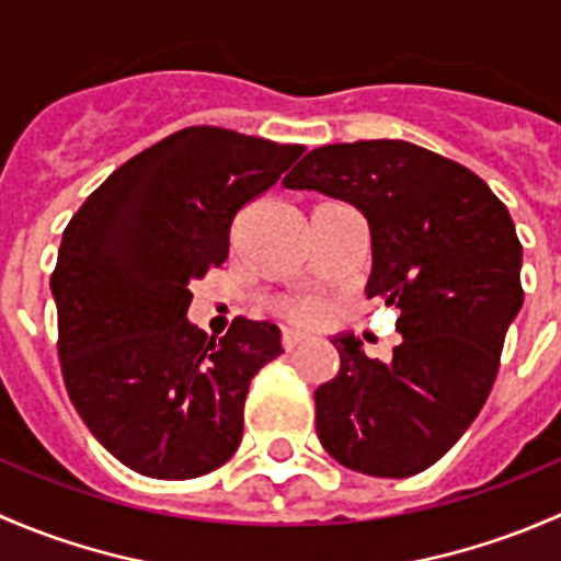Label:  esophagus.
<instances>
[{
	"label": "esophagus",
	"instance_id": "obj_1",
	"mask_svg": "<svg viewBox=\"0 0 561 561\" xmlns=\"http://www.w3.org/2000/svg\"><path fill=\"white\" fill-rule=\"evenodd\" d=\"M304 339H307V333L296 331V328H287L285 336H282V344H285V350H293V347H298V344H301Z\"/></svg>",
	"mask_w": 561,
	"mask_h": 561
}]
</instances>
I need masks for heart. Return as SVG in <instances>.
<instances>
[{
	"label": "heart",
	"instance_id": "1",
	"mask_svg": "<svg viewBox=\"0 0 561 561\" xmlns=\"http://www.w3.org/2000/svg\"><path fill=\"white\" fill-rule=\"evenodd\" d=\"M290 312L296 317H301V320H309V317H314V307L312 304H293Z\"/></svg>",
	"mask_w": 561,
	"mask_h": 561
}]
</instances>
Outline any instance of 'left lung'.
<instances>
[{
	"instance_id": "1",
	"label": "left lung",
	"mask_w": 561,
	"mask_h": 561,
	"mask_svg": "<svg viewBox=\"0 0 561 561\" xmlns=\"http://www.w3.org/2000/svg\"><path fill=\"white\" fill-rule=\"evenodd\" d=\"M282 184L350 203L369 222L366 296L399 309L388 364L333 336L339 375L314 390L317 437L342 467L410 478L478 417L522 312V241L480 175L407 140L312 149Z\"/></svg>"
}]
</instances>
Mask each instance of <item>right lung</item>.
I'll return each mask as SVG.
<instances>
[{"instance_id":"add662e5","label":"right lung","mask_w":561,"mask_h":561,"mask_svg":"<svg viewBox=\"0 0 561 561\" xmlns=\"http://www.w3.org/2000/svg\"><path fill=\"white\" fill-rule=\"evenodd\" d=\"M301 154L233 129H179L116 168L65 228L50 274L61 375L124 467L186 480L239 450L249 382L282 355V333L236 317L208 339L186 320L190 282L225 263L239 208Z\"/></svg>"}]
</instances>
